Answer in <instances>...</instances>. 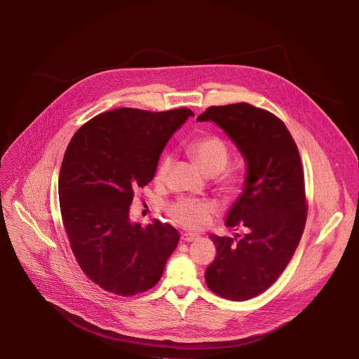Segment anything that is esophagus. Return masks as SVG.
<instances>
[{
  "label": "esophagus",
  "instance_id": "1",
  "mask_svg": "<svg viewBox=\"0 0 359 359\" xmlns=\"http://www.w3.org/2000/svg\"><path fill=\"white\" fill-rule=\"evenodd\" d=\"M198 238H199V235L189 233V232H185V233H182V235H181V241H182V242H187V243L194 242V241H196Z\"/></svg>",
  "mask_w": 359,
  "mask_h": 359
}]
</instances>
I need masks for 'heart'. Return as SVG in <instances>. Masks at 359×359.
Returning <instances> with one entry per match:
<instances>
[{
	"label": "heart",
	"instance_id": "heart-1",
	"mask_svg": "<svg viewBox=\"0 0 359 359\" xmlns=\"http://www.w3.org/2000/svg\"><path fill=\"white\" fill-rule=\"evenodd\" d=\"M188 154L207 175H217L222 172L229 163L228 147L217 137H202L194 141L188 147ZM172 160L174 157L171 154L161 156L154 171V180L157 182L167 180ZM242 181L243 177L241 172L228 170L221 175L219 184L226 194H235L238 192ZM165 210L175 224L187 229L199 231L210 224L211 217L217 212V205L210 201L180 198L167 205Z\"/></svg>",
	"mask_w": 359,
	"mask_h": 359
}]
</instances>
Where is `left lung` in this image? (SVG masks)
<instances>
[{
	"instance_id": "left-lung-1",
	"label": "left lung",
	"mask_w": 359,
	"mask_h": 359,
	"mask_svg": "<svg viewBox=\"0 0 359 359\" xmlns=\"http://www.w3.org/2000/svg\"><path fill=\"white\" fill-rule=\"evenodd\" d=\"M198 120L219 126L248 163L243 192L226 217V226L245 233L210 236L217 257L205 283L226 300H250L279 278L303 236L308 205L300 154L279 117L249 103L210 106Z\"/></svg>"
}]
</instances>
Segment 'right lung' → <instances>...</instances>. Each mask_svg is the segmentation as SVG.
<instances>
[{
  "mask_svg": "<svg viewBox=\"0 0 359 359\" xmlns=\"http://www.w3.org/2000/svg\"><path fill=\"white\" fill-rule=\"evenodd\" d=\"M189 116L188 107L109 110L83 124L66 148L57 185L63 226L83 272L109 293L152 289L180 242L170 224L144 228L128 214L134 192L154 180L161 151Z\"/></svg>",
  "mask_w": 359,
  "mask_h": 359,
  "instance_id": "1",
  "label": "right lung"
}]
</instances>
